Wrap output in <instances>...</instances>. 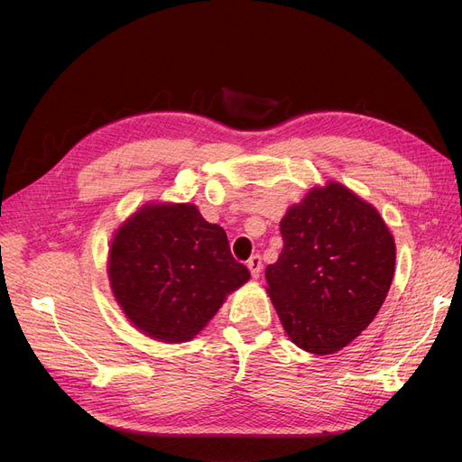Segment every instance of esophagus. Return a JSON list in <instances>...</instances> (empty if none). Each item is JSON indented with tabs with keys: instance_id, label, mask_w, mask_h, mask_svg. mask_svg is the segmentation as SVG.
<instances>
[{
	"instance_id": "34e87169",
	"label": "esophagus",
	"mask_w": 462,
	"mask_h": 462,
	"mask_svg": "<svg viewBox=\"0 0 462 462\" xmlns=\"http://www.w3.org/2000/svg\"><path fill=\"white\" fill-rule=\"evenodd\" d=\"M246 265H248L250 273H253V277H260V273H262V268H263V263H262V256H260V254L250 256V260L246 262Z\"/></svg>"
}]
</instances>
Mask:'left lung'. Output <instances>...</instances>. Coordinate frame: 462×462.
Wrapping results in <instances>:
<instances>
[{
	"instance_id": "obj_1",
	"label": "left lung",
	"mask_w": 462,
	"mask_h": 462,
	"mask_svg": "<svg viewBox=\"0 0 462 462\" xmlns=\"http://www.w3.org/2000/svg\"><path fill=\"white\" fill-rule=\"evenodd\" d=\"M282 236V254L265 268L279 319L304 351H339L382 309L395 272L393 236L374 206L339 183L291 206Z\"/></svg>"
}]
</instances>
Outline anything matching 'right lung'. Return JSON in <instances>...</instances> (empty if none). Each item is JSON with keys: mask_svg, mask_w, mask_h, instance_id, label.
Returning <instances> with one entry per match:
<instances>
[{"mask_svg": "<svg viewBox=\"0 0 462 462\" xmlns=\"http://www.w3.org/2000/svg\"><path fill=\"white\" fill-rule=\"evenodd\" d=\"M109 282L123 312L153 339H192L248 282L227 235L190 204L144 206L116 233Z\"/></svg>", "mask_w": 462, "mask_h": 462, "instance_id": "obj_1", "label": "right lung"}]
</instances>
